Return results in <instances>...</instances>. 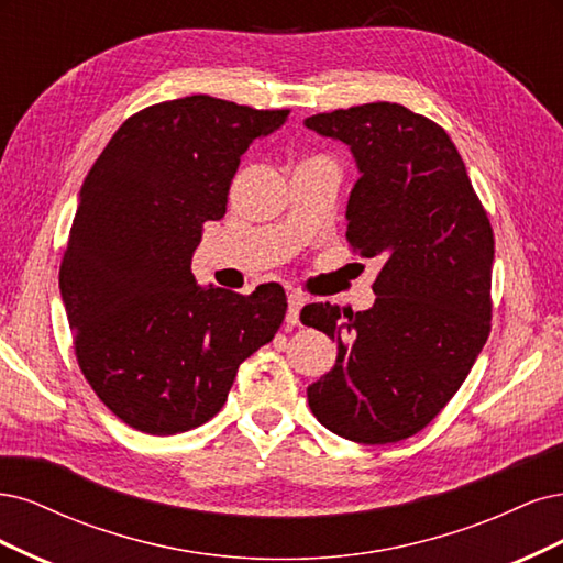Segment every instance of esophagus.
Listing matches in <instances>:
<instances>
[{
    "label": "esophagus",
    "mask_w": 563,
    "mask_h": 563,
    "mask_svg": "<svg viewBox=\"0 0 563 563\" xmlns=\"http://www.w3.org/2000/svg\"><path fill=\"white\" fill-rule=\"evenodd\" d=\"M303 303H306V299L299 292L287 295V316H285L287 324H299V313H301Z\"/></svg>",
    "instance_id": "34e87169"
}]
</instances>
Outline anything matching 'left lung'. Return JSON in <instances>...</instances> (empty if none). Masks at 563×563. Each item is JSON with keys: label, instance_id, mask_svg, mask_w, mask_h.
I'll return each instance as SVG.
<instances>
[{"label": "left lung", "instance_id": "8db88e82", "mask_svg": "<svg viewBox=\"0 0 563 563\" xmlns=\"http://www.w3.org/2000/svg\"><path fill=\"white\" fill-rule=\"evenodd\" d=\"M306 129L346 144L357 183L346 241L384 262L367 311L308 303L301 322L336 341L308 407L339 438L390 444L451 400L492 328L494 231L456 144L395 102L316 114Z\"/></svg>", "mask_w": 563, "mask_h": 563}]
</instances>
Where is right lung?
<instances>
[{
    "label": "right lung",
    "instance_id": "1",
    "mask_svg": "<svg viewBox=\"0 0 563 563\" xmlns=\"http://www.w3.org/2000/svg\"><path fill=\"white\" fill-rule=\"evenodd\" d=\"M287 114L210 96L161 102L123 121L84 179L60 295L90 388L140 432L210 421L283 324L278 283L250 297L203 287L191 257L227 212L241 156Z\"/></svg>",
    "mask_w": 563,
    "mask_h": 563
}]
</instances>
